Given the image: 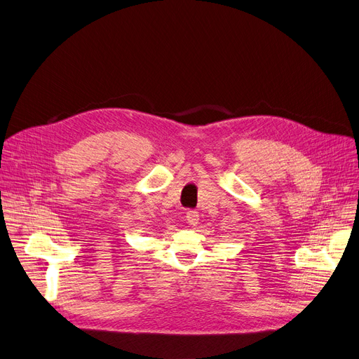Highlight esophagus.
I'll return each mask as SVG.
<instances>
[{
    "label": "esophagus",
    "mask_w": 359,
    "mask_h": 359,
    "mask_svg": "<svg viewBox=\"0 0 359 359\" xmlns=\"http://www.w3.org/2000/svg\"><path fill=\"white\" fill-rule=\"evenodd\" d=\"M186 221H187V224L192 225V227H195V225H198V222H199V214L196 211H187Z\"/></svg>",
    "instance_id": "1"
}]
</instances>
